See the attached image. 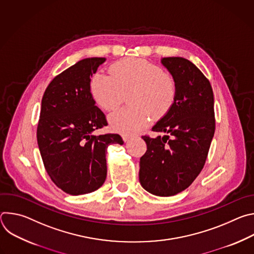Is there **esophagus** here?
Listing matches in <instances>:
<instances>
[{
    "instance_id": "34e87169",
    "label": "esophagus",
    "mask_w": 254,
    "mask_h": 254,
    "mask_svg": "<svg viewBox=\"0 0 254 254\" xmlns=\"http://www.w3.org/2000/svg\"><path fill=\"white\" fill-rule=\"evenodd\" d=\"M130 138H131V136H129V135H124V136H123V139H124L126 142L129 141Z\"/></svg>"
}]
</instances>
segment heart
I'll return each mask as SVG.
<instances>
[{
	"label": "heart",
	"mask_w": 254,
	"mask_h": 254,
	"mask_svg": "<svg viewBox=\"0 0 254 254\" xmlns=\"http://www.w3.org/2000/svg\"><path fill=\"white\" fill-rule=\"evenodd\" d=\"M111 75L96 72L90 78L91 95L104 111L119 106L129 91L131 108H122L108 116L115 131L133 133L149 123V113L158 118L172 106L177 92L174 78L161 67L140 58H126L113 64Z\"/></svg>",
	"instance_id": "obj_1"
}]
</instances>
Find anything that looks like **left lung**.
<instances>
[{
    "instance_id": "left-lung-1",
    "label": "left lung",
    "mask_w": 254,
    "mask_h": 254,
    "mask_svg": "<svg viewBox=\"0 0 254 254\" xmlns=\"http://www.w3.org/2000/svg\"><path fill=\"white\" fill-rule=\"evenodd\" d=\"M177 92L167 114L144 135L147 152L139 160V183L149 193L169 197L187 189L202 171L215 131L214 96L209 80L183 57L161 60Z\"/></svg>"
}]
</instances>
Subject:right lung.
I'll list each match as a JSON object with an SVG mask.
<instances>
[{
    "label": "right lung",
    "mask_w": 254,
    "mask_h": 254,
    "mask_svg": "<svg viewBox=\"0 0 254 254\" xmlns=\"http://www.w3.org/2000/svg\"><path fill=\"white\" fill-rule=\"evenodd\" d=\"M106 59L85 58L57 75L41 102L37 141L44 167L53 183L70 195L91 193L106 179V149L123 144L120 134L95 135L107 125L95 106L89 82Z\"/></svg>",
    "instance_id": "right-lung-1"
}]
</instances>
